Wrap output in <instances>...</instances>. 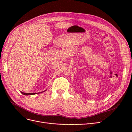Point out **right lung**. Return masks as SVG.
<instances>
[{
	"label": "right lung",
	"mask_w": 132,
	"mask_h": 132,
	"mask_svg": "<svg viewBox=\"0 0 132 132\" xmlns=\"http://www.w3.org/2000/svg\"><path fill=\"white\" fill-rule=\"evenodd\" d=\"M46 90H44V92H40V93H39V94L42 93H43V92H45ZM21 94H22L24 95H35V94H37V93H23V92H21Z\"/></svg>",
	"instance_id": "right-lung-1"
}]
</instances>
